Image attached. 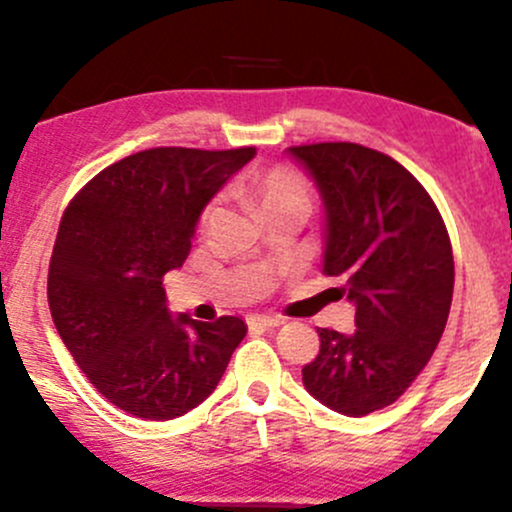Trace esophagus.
Instances as JSON below:
<instances>
[{
	"mask_svg": "<svg viewBox=\"0 0 512 512\" xmlns=\"http://www.w3.org/2000/svg\"><path fill=\"white\" fill-rule=\"evenodd\" d=\"M284 323V318H279V316H250L247 318V325H250V328H279V325Z\"/></svg>",
	"mask_w": 512,
	"mask_h": 512,
	"instance_id": "obj_1",
	"label": "esophagus"
}]
</instances>
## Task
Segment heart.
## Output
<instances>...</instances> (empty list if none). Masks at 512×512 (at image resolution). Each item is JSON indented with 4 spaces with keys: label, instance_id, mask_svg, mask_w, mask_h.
Instances as JSON below:
<instances>
[{
    "label": "heart",
    "instance_id": "1",
    "mask_svg": "<svg viewBox=\"0 0 512 512\" xmlns=\"http://www.w3.org/2000/svg\"><path fill=\"white\" fill-rule=\"evenodd\" d=\"M240 192L245 199L260 211L277 209L284 204H308V184L299 172L289 170V167H267V170H252L240 184ZM216 213V204H209L204 209L201 221L209 223Z\"/></svg>",
    "mask_w": 512,
    "mask_h": 512
}]
</instances>
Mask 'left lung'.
Wrapping results in <instances>:
<instances>
[{"label": "left lung", "instance_id": "8db88e82", "mask_svg": "<svg viewBox=\"0 0 512 512\" xmlns=\"http://www.w3.org/2000/svg\"><path fill=\"white\" fill-rule=\"evenodd\" d=\"M316 182L325 213L323 272L342 277L355 333L320 328L303 386L330 411L362 418L391 406L445 333L454 289L449 235L423 184L357 143L286 150Z\"/></svg>", "mask_w": 512, "mask_h": 512}]
</instances>
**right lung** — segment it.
Masks as SVG:
<instances>
[{
  "label": "right lung",
  "mask_w": 512,
  "mask_h": 512,
  "mask_svg": "<svg viewBox=\"0 0 512 512\" xmlns=\"http://www.w3.org/2000/svg\"><path fill=\"white\" fill-rule=\"evenodd\" d=\"M255 148H153L101 170L67 206L48 269L50 316L101 396L172 420L211 396L245 338L243 318L172 316L162 277Z\"/></svg>",
  "instance_id": "right-lung-1"
}]
</instances>
